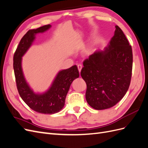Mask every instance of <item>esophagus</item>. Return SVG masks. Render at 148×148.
I'll return each instance as SVG.
<instances>
[{
  "label": "esophagus",
  "mask_w": 148,
  "mask_h": 148,
  "mask_svg": "<svg viewBox=\"0 0 148 148\" xmlns=\"http://www.w3.org/2000/svg\"><path fill=\"white\" fill-rule=\"evenodd\" d=\"M77 66H78V71H79V72H80V71H81V70H82V64H78V65H77Z\"/></svg>",
  "instance_id": "obj_1"
}]
</instances>
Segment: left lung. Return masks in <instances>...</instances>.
Instances as JSON below:
<instances>
[{
    "mask_svg": "<svg viewBox=\"0 0 148 148\" xmlns=\"http://www.w3.org/2000/svg\"><path fill=\"white\" fill-rule=\"evenodd\" d=\"M81 76L86 83V99L96 110L110 108L122 99L130 84L132 46L119 26L104 51H98L83 62Z\"/></svg>",
    "mask_w": 148,
    "mask_h": 148,
    "instance_id": "8db88e82",
    "label": "left lung"
}]
</instances>
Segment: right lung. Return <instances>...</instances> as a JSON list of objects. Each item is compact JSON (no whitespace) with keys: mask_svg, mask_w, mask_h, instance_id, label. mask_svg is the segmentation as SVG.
<instances>
[{"mask_svg":"<svg viewBox=\"0 0 148 148\" xmlns=\"http://www.w3.org/2000/svg\"><path fill=\"white\" fill-rule=\"evenodd\" d=\"M51 26L47 25L36 29L29 30L21 38L13 56V69L20 97L31 109L44 114H53L62 110L71 83L79 77L77 65L61 70L57 75L51 88L43 94L34 93L26 83L21 69V57L31 46L36 34L43 33Z\"/></svg>","mask_w":148,"mask_h":148,"instance_id":"1","label":"right lung"}]
</instances>
